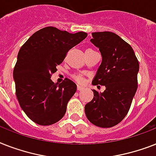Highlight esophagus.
<instances>
[{"label":"esophagus","instance_id":"esophagus-1","mask_svg":"<svg viewBox=\"0 0 156 156\" xmlns=\"http://www.w3.org/2000/svg\"><path fill=\"white\" fill-rule=\"evenodd\" d=\"M83 89H84V88H83L82 86L77 85V90H78V91H82V90H83Z\"/></svg>","mask_w":156,"mask_h":156}]
</instances>
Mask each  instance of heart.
Returning a JSON list of instances; mask_svg holds the SVG:
<instances>
[{"instance_id": "heart-1", "label": "heart", "mask_w": 156, "mask_h": 156, "mask_svg": "<svg viewBox=\"0 0 156 156\" xmlns=\"http://www.w3.org/2000/svg\"><path fill=\"white\" fill-rule=\"evenodd\" d=\"M86 51H93L92 49H88L86 50ZM73 79L76 80V82H78V83H83L84 80V77L82 76H80V75H73Z\"/></svg>"}]
</instances>
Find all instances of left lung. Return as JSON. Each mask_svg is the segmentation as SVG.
I'll return each mask as SVG.
<instances>
[{
    "label": "left lung",
    "instance_id": "1",
    "mask_svg": "<svg viewBox=\"0 0 156 156\" xmlns=\"http://www.w3.org/2000/svg\"><path fill=\"white\" fill-rule=\"evenodd\" d=\"M91 43L102 57L92 84L105 86L103 93L93 89V98L84 106L86 117L102 128L114 126L124 119L138 88L139 64L130 45L118 34L105 31L92 33Z\"/></svg>",
    "mask_w": 156,
    "mask_h": 156
}]
</instances>
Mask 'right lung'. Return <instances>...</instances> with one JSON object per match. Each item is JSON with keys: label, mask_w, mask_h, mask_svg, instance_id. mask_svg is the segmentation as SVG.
<instances>
[{"label": "right lung", "mask_w": 156, "mask_h": 156, "mask_svg": "<svg viewBox=\"0 0 156 156\" xmlns=\"http://www.w3.org/2000/svg\"><path fill=\"white\" fill-rule=\"evenodd\" d=\"M87 35L82 31L71 34L48 27L35 32L21 47L13 69L16 96L34 122L52 125L64 116L76 84L67 78L55 84L51 77L68 51Z\"/></svg>", "instance_id": "1"}]
</instances>
